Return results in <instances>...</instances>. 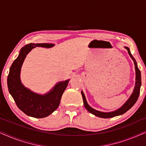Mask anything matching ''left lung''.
<instances>
[{
	"label": "left lung",
	"mask_w": 146,
	"mask_h": 146,
	"mask_svg": "<svg viewBox=\"0 0 146 146\" xmlns=\"http://www.w3.org/2000/svg\"><path fill=\"white\" fill-rule=\"evenodd\" d=\"M124 48L127 50V52H128L129 56H130L131 58L132 59V60L133 61V63H134V66H135V86H134V88H133V92L131 94L130 96H129V98L127 99V100L119 108L115 110V111H109V112H104V111L97 110L94 109L91 106H90L89 104L87 102L86 99L84 94L83 91H81V94H82V98L84 101V105L86 109L89 112L92 113V114L96 115V116L102 117V118H110V117H113L117 116V115H122L123 113H125L127 110H129L135 104V103L136 102L137 99H138L139 92H140L141 85V72H140V70H139L138 68V67H137L136 61H135L134 58L133 57V56L131 55L130 50H129V48L127 46H124Z\"/></svg>",
	"instance_id": "obj_1"
}]
</instances>
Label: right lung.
<instances>
[{"label": "right lung", "instance_id": "obj_1", "mask_svg": "<svg viewBox=\"0 0 146 146\" xmlns=\"http://www.w3.org/2000/svg\"><path fill=\"white\" fill-rule=\"evenodd\" d=\"M54 44L31 43L22 48L17 58L10 68L7 78L8 88L19 108L29 116L42 118L48 116L59 106L60 100L70 80L59 82L44 94L34 92L23 85L21 71L26 56L36 47H53Z\"/></svg>", "mask_w": 146, "mask_h": 146}]
</instances>
